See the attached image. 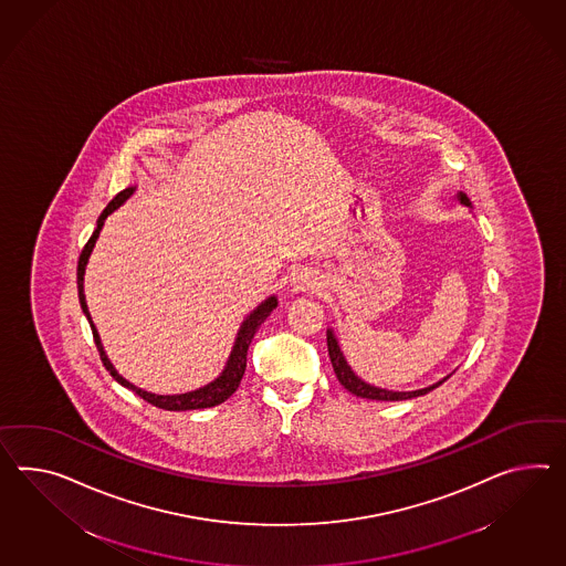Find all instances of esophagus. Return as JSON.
Listing matches in <instances>:
<instances>
[{
	"label": "esophagus",
	"instance_id": "34e87169",
	"mask_svg": "<svg viewBox=\"0 0 566 566\" xmlns=\"http://www.w3.org/2000/svg\"><path fill=\"white\" fill-rule=\"evenodd\" d=\"M292 286L294 290H315L317 277L313 276L311 272H298L292 277Z\"/></svg>",
	"mask_w": 566,
	"mask_h": 566
}]
</instances>
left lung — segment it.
<instances>
[{
	"mask_svg": "<svg viewBox=\"0 0 566 566\" xmlns=\"http://www.w3.org/2000/svg\"><path fill=\"white\" fill-rule=\"evenodd\" d=\"M458 200H460V205H467V207H470V200L467 198V193H458ZM327 349H329V358H332L333 373H335V376H337V380L342 382V386H344L345 390H349L352 395L361 397V399H415V397L428 395L429 390L438 388L441 382H446V380H448V376H446V378H441L440 382L426 386V388H419V390H386V388H380V386H373L368 385V382H364L361 378H358V374L354 373V370L349 368V364H347V359L344 358V352H342V347H339V342H337V337H335L333 329H327Z\"/></svg>",
	"mask_w": 566,
	"mask_h": 566,
	"instance_id": "obj_1",
	"label": "left lung"
}]
</instances>
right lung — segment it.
I'll return each instance as SVG.
<instances>
[{"instance_id": "obj_1", "label": "right lung", "mask_w": 566, "mask_h": 566, "mask_svg": "<svg viewBox=\"0 0 566 566\" xmlns=\"http://www.w3.org/2000/svg\"><path fill=\"white\" fill-rule=\"evenodd\" d=\"M133 192H135V186L126 188V190L116 193V196L112 198L111 205L104 208V212L99 214L96 231L92 233L90 241L85 243L82 255H80V262H77V292H80V304H82L83 315L90 321V327H92V333H94V342H96L102 364L106 366V370L111 373L112 378H114L118 385L126 386L128 390H133L140 399L151 402V405L159 407V409H166V411H190V409H208V407L221 405V402L229 399L234 390L239 388V385H241V378H243L245 366H248L249 344H251L253 335L258 333L263 321L270 317V313L276 308L277 298L276 296L265 298V301H263L255 311H251L248 317H245V321L241 323L239 333H237V339H234L233 349H231V356L227 359V366H224L221 376H217L212 382L200 386V388H196V390H190V392H181V395H155V392H147V390L138 388V386L133 385V382H128L126 378H123L120 374L116 373V368L112 366L111 359H108L104 347H102L96 325H94V321L90 317L87 303H85L83 276H85V265H87V260H90V255H92V251H94V245H96L99 231H102V227H104V221L111 217L116 208L120 207V205H125L126 200L133 196Z\"/></svg>"}]
</instances>
